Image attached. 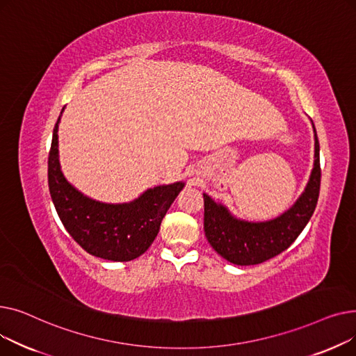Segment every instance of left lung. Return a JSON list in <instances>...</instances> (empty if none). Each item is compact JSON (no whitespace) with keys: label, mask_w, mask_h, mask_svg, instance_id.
<instances>
[{"label":"left lung","mask_w":356,"mask_h":356,"mask_svg":"<svg viewBox=\"0 0 356 356\" xmlns=\"http://www.w3.org/2000/svg\"><path fill=\"white\" fill-rule=\"evenodd\" d=\"M314 133V163L303 193L274 219L251 222L234 216L225 204L203 193L204 235L212 248L236 266H255L287 250L310 220L321 191L319 140Z\"/></svg>","instance_id":"obj_1"}]
</instances>
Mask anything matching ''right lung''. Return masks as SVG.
<instances>
[{
  "label": "right lung",
  "mask_w": 356,
  "mask_h": 356,
  "mask_svg": "<svg viewBox=\"0 0 356 356\" xmlns=\"http://www.w3.org/2000/svg\"><path fill=\"white\" fill-rule=\"evenodd\" d=\"M62 112L53 129L47 176L50 196L63 227L90 255L108 261L140 257L153 244L184 181L154 186L125 203H105L83 195L66 180L60 168L58 131Z\"/></svg>",
  "instance_id": "add662e5"
}]
</instances>
